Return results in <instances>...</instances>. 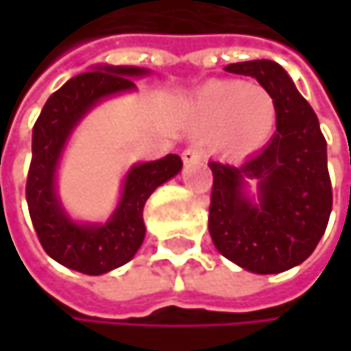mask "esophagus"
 Wrapping results in <instances>:
<instances>
[{
	"label": "esophagus",
	"instance_id": "esophagus-1",
	"mask_svg": "<svg viewBox=\"0 0 351 351\" xmlns=\"http://www.w3.org/2000/svg\"><path fill=\"white\" fill-rule=\"evenodd\" d=\"M199 158H201V150H199L197 146H189V148L182 150V160H184V165L195 162V160H199Z\"/></svg>",
	"mask_w": 351,
	"mask_h": 351
}]
</instances>
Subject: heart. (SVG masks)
<instances>
[{"label":"heart","mask_w":351,"mask_h":351,"mask_svg":"<svg viewBox=\"0 0 351 351\" xmlns=\"http://www.w3.org/2000/svg\"><path fill=\"white\" fill-rule=\"evenodd\" d=\"M189 113L199 128L217 125V144L258 148L274 130L276 101L258 85L211 81L191 99Z\"/></svg>","instance_id":"heart-1"}]
</instances>
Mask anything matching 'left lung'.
I'll list each match as a JSON object with an SVG mask.
<instances>
[{"instance_id":"1","label":"left lung","mask_w":351,"mask_h":351,"mask_svg":"<svg viewBox=\"0 0 351 351\" xmlns=\"http://www.w3.org/2000/svg\"><path fill=\"white\" fill-rule=\"evenodd\" d=\"M226 71L254 77L274 97L276 134L242 167L209 162V234L219 254L245 270L285 272L313 254L329 221L327 142L315 111L278 62H234ZM247 178L258 180V204L243 193Z\"/></svg>"}]
</instances>
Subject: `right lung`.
<instances>
[{
  "label": "right lung",
  "mask_w": 351,
  "mask_h": 351,
  "mask_svg": "<svg viewBox=\"0 0 351 351\" xmlns=\"http://www.w3.org/2000/svg\"><path fill=\"white\" fill-rule=\"evenodd\" d=\"M146 73L136 66H97L77 75L48 97L32 130L26 201L38 240L50 258L83 274H106L134 258L146 234L142 213L148 197L182 169L176 154L132 167L119 205L106 223L73 221L56 197V167L75 125L101 99L136 89L130 77Z\"/></svg>",
  "instance_id": "1"
}]
</instances>
